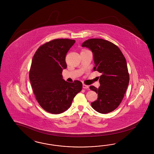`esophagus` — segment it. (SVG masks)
<instances>
[{"label": "esophagus", "instance_id": "1", "mask_svg": "<svg viewBox=\"0 0 154 154\" xmlns=\"http://www.w3.org/2000/svg\"><path fill=\"white\" fill-rule=\"evenodd\" d=\"M82 88H83V89H88L89 88V86H88V85H86L85 84H83Z\"/></svg>", "mask_w": 154, "mask_h": 154}]
</instances>
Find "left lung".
<instances>
[{"label": "left lung", "mask_w": 154, "mask_h": 154, "mask_svg": "<svg viewBox=\"0 0 154 154\" xmlns=\"http://www.w3.org/2000/svg\"><path fill=\"white\" fill-rule=\"evenodd\" d=\"M82 46L90 49L94 55V71L101 73L100 87L90 89L98 93L97 100L91 103L100 113L112 112L120 104L129 82V74L125 57L116 45L99 38L89 39Z\"/></svg>", "instance_id": "left-lung-1"}]
</instances>
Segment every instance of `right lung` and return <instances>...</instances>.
<instances>
[{
    "label": "right lung",
    "mask_w": 154,
    "mask_h": 154,
    "mask_svg": "<svg viewBox=\"0 0 154 154\" xmlns=\"http://www.w3.org/2000/svg\"><path fill=\"white\" fill-rule=\"evenodd\" d=\"M75 42L66 38L52 40L39 47L33 56L29 71L33 93L41 107L52 114L67 110L82 88L81 82H68L62 75L67 66L66 54Z\"/></svg>",
    "instance_id": "obj_1"
}]
</instances>
